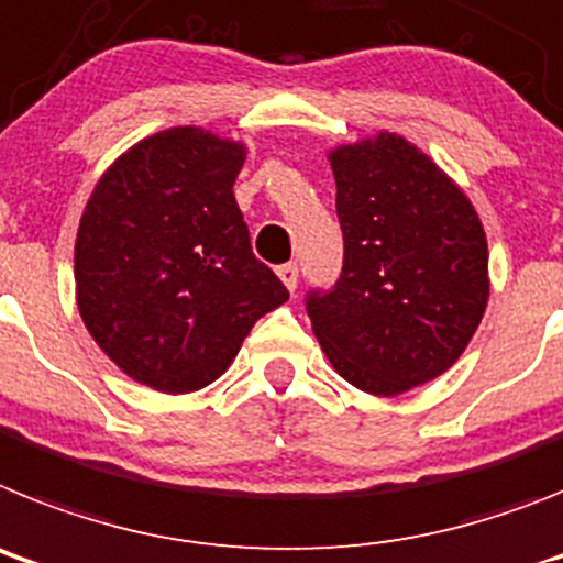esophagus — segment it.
I'll use <instances>...</instances> for the list:
<instances>
[{
  "label": "esophagus",
  "instance_id": "1",
  "mask_svg": "<svg viewBox=\"0 0 563 563\" xmlns=\"http://www.w3.org/2000/svg\"><path fill=\"white\" fill-rule=\"evenodd\" d=\"M277 277H280L283 286H286L288 291H295L297 277H300V272H297V263H283V266H277Z\"/></svg>",
  "mask_w": 563,
  "mask_h": 563
}]
</instances>
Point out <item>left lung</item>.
<instances>
[{"mask_svg":"<svg viewBox=\"0 0 563 563\" xmlns=\"http://www.w3.org/2000/svg\"><path fill=\"white\" fill-rule=\"evenodd\" d=\"M345 241L311 329L336 374L374 397L430 383L464 354L490 297L487 238L471 198L397 133L329 153Z\"/></svg>","mask_w":563,"mask_h":563,"instance_id":"obj_1","label":"left lung"}]
</instances>
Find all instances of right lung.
Returning <instances> with one entry per match:
<instances>
[{"label": "right lung", "instance_id": "1", "mask_svg": "<svg viewBox=\"0 0 563 563\" xmlns=\"http://www.w3.org/2000/svg\"><path fill=\"white\" fill-rule=\"evenodd\" d=\"M241 141L203 126L146 135L107 166L76 234L78 314L130 379L207 388L263 314L288 300L234 200Z\"/></svg>", "mask_w": 563, "mask_h": 563}]
</instances>
